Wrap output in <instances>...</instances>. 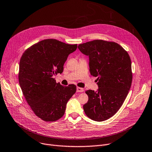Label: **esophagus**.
I'll return each mask as SVG.
<instances>
[{"label":"esophagus","mask_w":152,"mask_h":152,"mask_svg":"<svg viewBox=\"0 0 152 152\" xmlns=\"http://www.w3.org/2000/svg\"><path fill=\"white\" fill-rule=\"evenodd\" d=\"M83 91H84L83 88L81 87H77V92H83Z\"/></svg>","instance_id":"34e87169"}]
</instances>
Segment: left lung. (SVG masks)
Segmentation results:
<instances>
[{"label": "left lung", "instance_id": "8db88e82", "mask_svg": "<svg viewBox=\"0 0 152 152\" xmlns=\"http://www.w3.org/2000/svg\"><path fill=\"white\" fill-rule=\"evenodd\" d=\"M80 51L89 57L90 74L97 77V91L88 90L86 115L97 122L116 113L128 95L132 82L131 59L126 50L113 42L95 40L78 45Z\"/></svg>", "mask_w": 152, "mask_h": 152}]
</instances>
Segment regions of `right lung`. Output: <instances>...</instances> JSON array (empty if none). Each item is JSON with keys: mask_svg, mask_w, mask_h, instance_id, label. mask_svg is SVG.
<instances>
[{"mask_svg": "<svg viewBox=\"0 0 152 152\" xmlns=\"http://www.w3.org/2000/svg\"><path fill=\"white\" fill-rule=\"evenodd\" d=\"M77 48V44L46 39L27 48L21 57L19 81L23 94L34 113L46 122L61 118L76 92L75 85L64 87L53 77L62 74L69 55Z\"/></svg>", "mask_w": 152, "mask_h": 152, "instance_id": "obj_1", "label": "right lung"}]
</instances>
